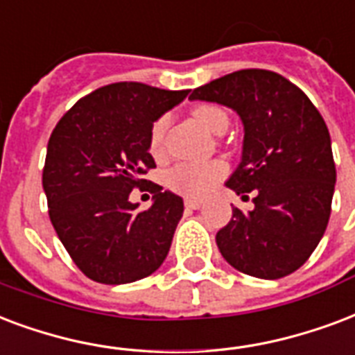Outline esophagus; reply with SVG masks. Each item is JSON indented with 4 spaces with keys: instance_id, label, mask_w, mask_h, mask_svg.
Segmentation results:
<instances>
[{
    "instance_id": "1",
    "label": "esophagus",
    "mask_w": 355,
    "mask_h": 355,
    "mask_svg": "<svg viewBox=\"0 0 355 355\" xmlns=\"http://www.w3.org/2000/svg\"><path fill=\"white\" fill-rule=\"evenodd\" d=\"M184 205H186V208L197 210V208L202 207V201L201 199H193V197H186V199H184Z\"/></svg>"
}]
</instances>
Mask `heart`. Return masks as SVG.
Segmentation results:
<instances>
[{"mask_svg": "<svg viewBox=\"0 0 355 355\" xmlns=\"http://www.w3.org/2000/svg\"><path fill=\"white\" fill-rule=\"evenodd\" d=\"M193 119L201 124L202 128L220 134L221 128L229 124V117L223 110L218 105L199 104L193 107ZM169 117L164 115L154 123L150 130V147L153 150H158L164 135H166ZM227 173V167L223 162H208V164H178L167 173V186L178 193L184 196H205L207 191L212 189V186Z\"/></svg>", "mask_w": 355, "mask_h": 355, "instance_id": "1", "label": "heart"}]
</instances>
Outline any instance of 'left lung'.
Segmentation results:
<instances>
[{
	"instance_id": "1",
	"label": "left lung",
	"mask_w": 355,
	"mask_h": 355,
	"mask_svg": "<svg viewBox=\"0 0 355 355\" xmlns=\"http://www.w3.org/2000/svg\"><path fill=\"white\" fill-rule=\"evenodd\" d=\"M189 100L227 105L243 124L242 159L225 186L242 197L255 191V208H232V220L216 234L223 259L261 279L296 272L331 214L337 173L322 115L302 89L262 69L218 78Z\"/></svg>"
}]
</instances>
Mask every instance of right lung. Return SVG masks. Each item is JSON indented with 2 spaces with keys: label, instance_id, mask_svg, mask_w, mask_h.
<instances>
[{
  "label": "right lung",
  "instance_id": "add662e5",
  "mask_svg": "<svg viewBox=\"0 0 355 355\" xmlns=\"http://www.w3.org/2000/svg\"><path fill=\"white\" fill-rule=\"evenodd\" d=\"M189 91L137 81L112 83L78 100L48 141L42 188L51 225L89 279L124 285L166 261L182 218V197L148 184L153 207L137 212L130 191L156 167L150 130Z\"/></svg>",
  "mask_w": 355,
  "mask_h": 355
}]
</instances>
